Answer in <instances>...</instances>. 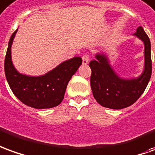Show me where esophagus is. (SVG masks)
I'll use <instances>...</instances> for the list:
<instances>
[{
    "instance_id": "esophagus-1",
    "label": "esophagus",
    "mask_w": 155,
    "mask_h": 155,
    "mask_svg": "<svg viewBox=\"0 0 155 155\" xmlns=\"http://www.w3.org/2000/svg\"><path fill=\"white\" fill-rule=\"evenodd\" d=\"M82 58H83V64L87 65L88 63V62H89V56L87 54H84Z\"/></svg>"
}]
</instances>
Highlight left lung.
I'll list each match as a JSON object with an SVG mask.
<instances>
[{
  "mask_svg": "<svg viewBox=\"0 0 155 155\" xmlns=\"http://www.w3.org/2000/svg\"><path fill=\"white\" fill-rule=\"evenodd\" d=\"M134 36L144 45V64L142 73L137 78H124L118 75L111 66L107 55L97 52L89 63L92 70L90 84L94 98L101 106L112 109L127 107L139 99L150 82L152 73L150 40L142 27Z\"/></svg>",
  "mask_w": 155,
  "mask_h": 155,
  "instance_id": "left-lung-1",
  "label": "left lung"
}]
</instances>
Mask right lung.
I'll return each mask as SVG.
<instances>
[{
  "label": "right lung",
  "instance_id": "1",
  "mask_svg": "<svg viewBox=\"0 0 155 155\" xmlns=\"http://www.w3.org/2000/svg\"><path fill=\"white\" fill-rule=\"evenodd\" d=\"M17 30L10 38L5 58V73L11 89L18 99L37 109L51 108L62 103L68 83L82 64L80 57L66 60L44 75L29 76L19 72L12 59V46Z\"/></svg>",
  "mask_w": 155,
  "mask_h": 155
}]
</instances>
